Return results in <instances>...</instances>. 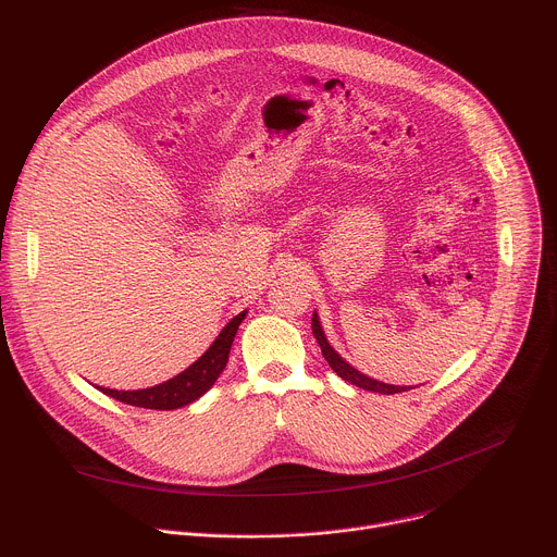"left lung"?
Instances as JSON below:
<instances>
[{"instance_id":"8db88e82","label":"left lung","mask_w":557,"mask_h":557,"mask_svg":"<svg viewBox=\"0 0 557 557\" xmlns=\"http://www.w3.org/2000/svg\"><path fill=\"white\" fill-rule=\"evenodd\" d=\"M312 335H314L317 344H320L322 355H324V359L329 361V366H331L344 381H348V383H352V385H357V387H361V389H370V392H379V394H396V392L410 389L408 385H392V383H383V381L370 379L368 374H363V372H359L357 368H352V366L329 344V339H326V335H324V329H322V324H320V314H317V312H312Z\"/></svg>"}]
</instances>
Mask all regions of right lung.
<instances>
[{"mask_svg": "<svg viewBox=\"0 0 557 557\" xmlns=\"http://www.w3.org/2000/svg\"><path fill=\"white\" fill-rule=\"evenodd\" d=\"M245 317H247V310L235 314L233 320L220 331L215 342L205 350V355L198 357V361H194L187 370H183L181 374H176L163 383L143 387V389H112V387H101V385H97V387L103 394L112 396V399L123 401L127 406H136V408H147V410L185 408V406L198 401L200 396L215 383L220 372L224 370V366L228 361V350H231L233 337L237 333V326L243 324Z\"/></svg>", "mask_w": 557, "mask_h": 557, "instance_id": "obj_1", "label": "right lung"}]
</instances>
